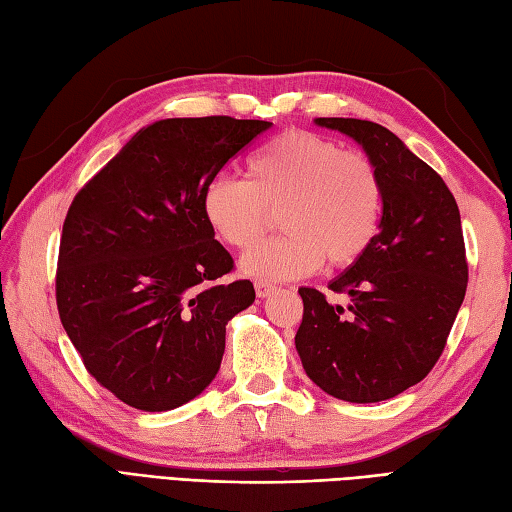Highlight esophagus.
<instances>
[{
  "label": "esophagus",
  "mask_w": 512,
  "mask_h": 512,
  "mask_svg": "<svg viewBox=\"0 0 512 512\" xmlns=\"http://www.w3.org/2000/svg\"><path fill=\"white\" fill-rule=\"evenodd\" d=\"M255 292H257V297H259V299H266V297L273 295V292H275V286L270 284V281L259 279V281H255Z\"/></svg>",
  "instance_id": "esophagus-1"
}]
</instances>
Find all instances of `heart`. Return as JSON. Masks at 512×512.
<instances>
[{
  "label": "heart",
  "mask_w": 512,
  "mask_h": 512,
  "mask_svg": "<svg viewBox=\"0 0 512 512\" xmlns=\"http://www.w3.org/2000/svg\"><path fill=\"white\" fill-rule=\"evenodd\" d=\"M383 180L365 154L303 129H288L250 156L246 180L220 176L202 195L211 231L250 248L279 213L284 235L255 246L242 270L257 279H297L323 266L347 268L374 244Z\"/></svg>",
  "instance_id": "heart-1"
}]
</instances>
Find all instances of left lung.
Segmentation results:
<instances>
[{
    "label": "left lung",
    "mask_w": 512,
    "mask_h": 512,
    "mask_svg": "<svg viewBox=\"0 0 512 512\" xmlns=\"http://www.w3.org/2000/svg\"><path fill=\"white\" fill-rule=\"evenodd\" d=\"M317 125L363 145L385 204L374 244L328 286L350 306L299 288L295 345L325 394L380 402L420 383L447 345L469 281L460 209L438 173L387 127L358 118H317Z\"/></svg>",
    "instance_id": "8db88e82"
}]
</instances>
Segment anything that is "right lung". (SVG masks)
Instances as JSON below:
<instances>
[{"label":"right lung","mask_w":512,"mask_h":512,"mask_svg":"<svg viewBox=\"0 0 512 512\" xmlns=\"http://www.w3.org/2000/svg\"><path fill=\"white\" fill-rule=\"evenodd\" d=\"M270 125L158 121L74 195L59 244V317L90 376L125 405L176 409L220 369L226 323L255 288L220 281L233 257L206 222L202 195Z\"/></svg>","instance_id":"1"}]
</instances>
